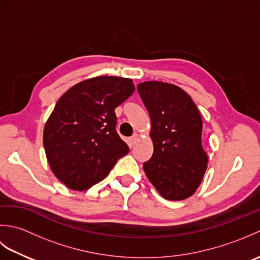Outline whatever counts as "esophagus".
Returning a JSON list of instances; mask_svg holds the SVG:
<instances>
[{
  "mask_svg": "<svg viewBox=\"0 0 260 260\" xmlns=\"http://www.w3.org/2000/svg\"><path fill=\"white\" fill-rule=\"evenodd\" d=\"M137 141H139V134H134L133 136L129 137V140H128L129 144H131L132 146H134V145L136 144V143H137Z\"/></svg>",
  "mask_w": 260,
  "mask_h": 260,
  "instance_id": "1",
  "label": "esophagus"
}]
</instances>
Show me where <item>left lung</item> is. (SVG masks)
<instances>
[{"label":"left lung","mask_w":260,"mask_h":260,"mask_svg":"<svg viewBox=\"0 0 260 260\" xmlns=\"http://www.w3.org/2000/svg\"><path fill=\"white\" fill-rule=\"evenodd\" d=\"M137 91L151 118L154 152L143 169L167 200H184L200 185L208 155L201 144L202 119L197 105L175 85L145 81Z\"/></svg>","instance_id":"8db88e82"}]
</instances>
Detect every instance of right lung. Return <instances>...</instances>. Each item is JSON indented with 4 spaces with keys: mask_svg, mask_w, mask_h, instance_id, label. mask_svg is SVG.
Wrapping results in <instances>:
<instances>
[{
    "mask_svg": "<svg viewBox=\"0 0 260 260\" xmlns=\"http://www.w3.org/2000/svg\"><path fill=\"white\" fill-rule=\"evenodd\" d=\"M134 90L132 79L102 76L59 98L43 131V146L52 172L69 189H89L129 152L116 132L115 108Z\"/></svg>",
    "mask_w": 260,
    "mask_h": 260,
    "instance_id": "right-lung-1",
    "label": "right lung"
}]
</instances>
